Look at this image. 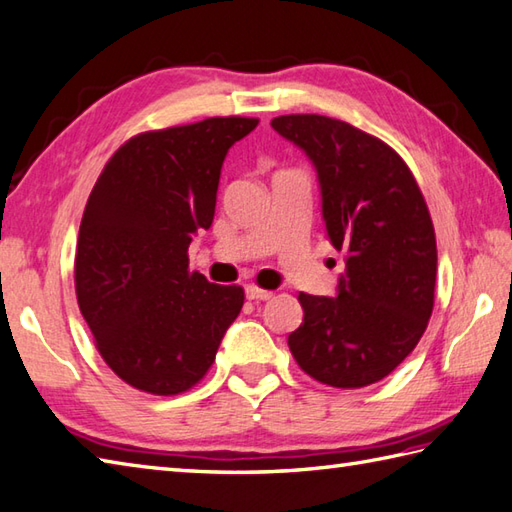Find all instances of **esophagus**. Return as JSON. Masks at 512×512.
<instances>
[{
    "instance_id": "esophagus-1",
    "label": "esophagus",
    "mask_w": 512,
    "mask_h": 512,
    "mask_svg": "<svg viewBox=\"0 0 512 512\" xmlns=\"http://www.w3.org/2000/svg\"><path fill=\"white\" fill-rule=\"evenodd\" d=\"M270 297H273V292L270 290H264L255 284L246 286V299H250V301H268Z\"/></svg>"
}]
</instances>
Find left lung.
Returning <instances> with one entry per match:
<instances>
[{"instance_id": "left-lung-1", "label": "left lung", "mask_w": 512, "mask_h": 512, "mask_svg": "<svg viewBox=\"0 0 512 512\" xmlns=\"http://www.w3.org/2000/svg\"><path fill=\"white\" fill-rule=\"evenodd\" d=\"M275 132L317 169L330 242L345 255L336 297L301 292L288 336L299 367L323 385L378 383L427 330L436 290V233L416 178L394 149L345 121L288 114Z\"/></svg>"}]
</instances>
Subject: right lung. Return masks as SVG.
I'll return each instance as SVG.
<instances>
[{"instance_id": "1", "label": "right lung", "mask_w": 512, "mask_h": 512, "mask_svg": "<svg viewBox=\"0 0 512 512\" xmlns=\"http://www.w3.org/2000/svg\"><path fill=\"white\" fill-rule=\"evenodd\" d=\"M257 118L215 116L129 138L85 204L76 301L112 372L176 396L209 372L244 290L189 270V244L215 215L222 162Z\"/></svg>"}]
</instances>
